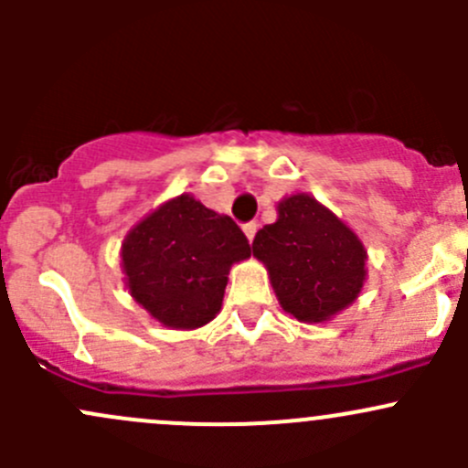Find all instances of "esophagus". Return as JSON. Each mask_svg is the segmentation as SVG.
<instances>
[{
    "label": "esophagus",
    "mask_w": 468,
    "mask_h": 468,
    "mask_svg": "<svg viewBox=\"0 0 468 468\" xmlns=\"http://www.w3.org/2000/svg\"><path fill=\"white\" fill-rule=\"evenodd\" d=\"M242 230H244V235H247L249 242H253V238H256V233H258V224L256 221H249V224L242 226Z\"/></svg>",
    "instance_id": "1"
}]
</instances>
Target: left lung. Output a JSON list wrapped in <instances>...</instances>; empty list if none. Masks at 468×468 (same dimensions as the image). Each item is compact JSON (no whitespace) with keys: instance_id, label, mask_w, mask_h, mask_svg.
<instances>
[{"instance_id":"obj_1","label":"left lung","mask_w":468,"mask_h":468,"mask_svg":"<svg viewBox=\"0 0 468 468\" xmlns=\"http://www.w3.org/2000/svg\"><path fill=\"white\" fill-rule=\"evenodd\" d=\"M278 303L305 324H322L357 299L367 251L356 233L314 197L299 192L278 204V219L253 239Z\"/></svg>"}]
</instances>
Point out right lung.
Returning <instances> with one entry per match:
<instances>
[{"label":"right lung","mask_w":468,"mask_h":468,"mask_svg":"<svg viewBox=\"0 0 468 468\" xmlns=\"http://www.w3.org/2000/svg\"><path fill=\"white\" fill-rule=\"evenodd\" d=\"M251 256L247 235L230 217L192 195L165 201L122 242L126 287L167 328H201L217 317L229 271Z\"/></svg>","instance_id":"obj_1"}]
</instances>
